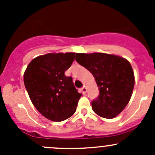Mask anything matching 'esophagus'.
I'll return each instance as SVG.
<instances>
[{"instance_id": "esophagus-1", "label": "esophagus", "mask_w": 155, "mask_h": 155, "mask_svg": "<svg viewBox=\"0 0 155 155\" xmlns=\"http://www.w3.org/2000/svg\"><path fill=\"white\" fill-rule=\"evenodd\" d=\"M81 91H82V93L83 94H86V92H87V88L85 86H84V87H82V88H81Z\"/></svg>"}]
</instances>
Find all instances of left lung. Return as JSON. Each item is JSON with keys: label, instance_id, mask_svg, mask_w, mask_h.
I'll return each instance as SVG.
<instances>
[{"label": "left lung", "instance_id": "1", "mask_svg": "<svg viewBox=\"0 0 155 155\" xmlns=\"http://www.w3.org/2000/svg\"><path fill=\"white\" fill-rule=\"evenodd\" d=\"M76 61L92 73L99 87V96L91 102L94 112L112 118L121 113L130 100L134 73L126 59L106 53H77Z\"/></svg>", "mask_w": 155, "mask_h": 155}]
</instances>
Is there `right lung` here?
<instances>
[{"label": "right lung", "mask_w": 155, "mask_h": 155, "mask_svg": "<svg viewBox=\"0 0 155 155\" xmlns=\"http://www.w3.org/2000/svg\"><path fill=\"white\" fill-rule=\"evenodd\" d=\"M76 55L67 52L38 56L25 72V86L31 102L51 121H61L71 117L82 96L73 85V78L64 74Z\"/></svg>", "instance_id": "add662e5"}]
</instances>
